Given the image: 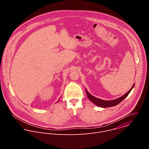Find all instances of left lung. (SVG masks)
Segmentation results:
<instances>
[{
  "mask_svg": "<svg viewBox=\"0 0 149 149\" xmlns=\"http://www.w3.org/2000/svg\"><path fill=\"white\" fill-rule=\"evenodd\" d=\"M135 84H134V85H132V86L131 87V88L123 96H122V97L116 99L115 100H101L100 99L96 98L94 96H93L92 95H91L90 93H89V92L86 90V93L87 95V96L88 97V99L92 102L95 105L97 106L100 107H103V108H106V107H109L115 106H116L117 104H119L121 102H122L127 96L128 95V94L130 93V92H131V91L132 90V89L133 88V87L134 86Z\"/></svg>",
  "mask_w": 149,
  "mask_h": 149,
  "instance_id": "left-lung-1",
  "label": "left lung"
}]
</instances>
